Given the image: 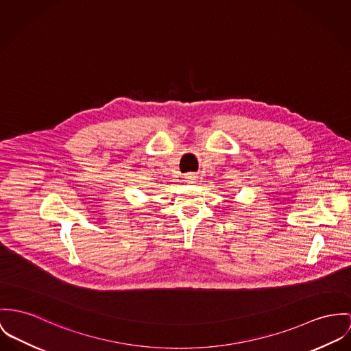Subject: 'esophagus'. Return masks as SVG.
Listing matches in <instances>:
<instances>
[{
    "instance_id": "1",
    "label": "esophagus",
    "mask_w": 351,
    "mask_h": 351,
    "mask_svg": "<svg viewBox=\"0 0 351 351\" xmlns=\"http://www.w3.org/2000/svg\"><path fill=\"white\" fill-rule=\"evenodd\" d=\"M186 182L189 183V184H192V183H195L196 182V176L195 175H192V173H189L186 176Z\"/></svg>"
}]
</instances>
